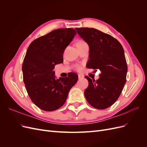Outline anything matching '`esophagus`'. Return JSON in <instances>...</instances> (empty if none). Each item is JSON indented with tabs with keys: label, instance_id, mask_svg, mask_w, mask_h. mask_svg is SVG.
<instances>
[{
	"label": "esophagus",
	"instance_id": "esophagus-1",
	"mask_svg": "<svg viewBox=\"0 0 147 147\" xmlns=\"http://www.w3.org/2000/svg\"><path fill=\"white\" fill-rule=\"evenodd\" d=\"M78 78L79 79H80V78H83V75H81V74H78Z\"/></svg>",
	"mask_w": 147,
	"mask_h": 147
}]
</instances>
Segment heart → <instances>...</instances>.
Returning <instances> with one entry per match:
<instances>
[{"mask_svg":"<svg viewBox=\"0 0 147 147\" xmlns=\"http://www.w3.org/2000/svg\"><path fill=\"white\" fill-rule=\"evenodd\" d=\"M83 43H85V42H84L83 40H79L77 42L76 45H81V44H83ZM75 68H76V69H80V66L79 65H77L76 66H75Z\"/></svg>","mask_w":147,"mask_h":147,"instance_id":"heart-1","label":"heart"}]
</instances>
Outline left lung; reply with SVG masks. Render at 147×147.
Wrapping results in <instances>:
<instances>
[{
	"mask_svg": "<svg viewBox=\"0 0 147 147\" xmlns=\"http://www.w3.org/2000/svg\"><path fill=\"white\" fill-rule=\"evenodd\" d=\"M90 47L88 69H99L97 80L85 77L89 82L84 96L93 107L103 110L117 100L126 82L127 66L122 45L112 35L94 28H75Z\"/></svg>",
	"mask_w": 147,
	"mask_h": 147,
	"instance_id": "obj_1",
	"label": "left lung"
}]
</instances>
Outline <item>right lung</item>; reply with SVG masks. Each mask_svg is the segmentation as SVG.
Segmentation results:
<instances>
[{
    "mask_svg": "<svg viewBox=\"0 0 147 147\" xmlns=\"http://www.w3.org/2000/svg\"><path fill=\"white\" fill-rule=\"evenodd\" d=\"M76 34L72 28L56 29L34 40L28 48L22 65L23 82L31 100L43 110L61 107L78 81L73 72L56 79L53 70L55 65L63 63L65 49Z\"/></svg>",
    "mask_w": 147,
    "mask_h": 147,
    "instance_id": "add662e5",
    "label": "right lung"
}]
</instances>
